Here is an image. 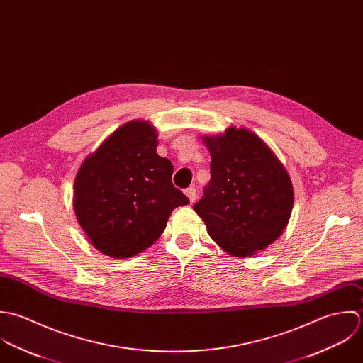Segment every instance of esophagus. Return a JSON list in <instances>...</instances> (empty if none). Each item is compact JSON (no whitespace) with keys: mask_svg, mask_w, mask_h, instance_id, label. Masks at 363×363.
<instances>
[{"mask_svg":"<svg viewBox=\"0 0 363 363\" xmlns=\"http://www.w3.org/2000/svg\"><path fill=\"white\" fill-rule=\"evenodd\" d=\"M185 195L188 196V199L191 201V203H194V201L196 199V189H195L194 186H191V188L185 189Z\"/></svg>","mask_w":363,"mask_h":363,"instance_id":"1","label":"esophagus"}]
</instances>
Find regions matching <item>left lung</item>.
Returning <instances> with one entry per match:
<instances>
[{
	"instance_id": "obj_1",
	"label": "left lung",
	"mask_w": 363,
	"mask_h": 363,
	"mask_svg": "<svg viewBox=\"0 0 363 363\" xmlns=\"http://www.w3.org/2000/svg\"><path fill=\"white\" fill-rule=\"evenodd\" d=\"M202 140L212 157V179L194 211L223 251L252 257L275 242L289 223L294 202L289 174L248 129L231 126Z\"/></svg>"
}]
</instances>
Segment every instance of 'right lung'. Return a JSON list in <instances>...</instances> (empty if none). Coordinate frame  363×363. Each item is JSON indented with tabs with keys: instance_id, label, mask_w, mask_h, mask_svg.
Wrapping results in <instances>:
<instances>
[{
	"instance_id": "add662e5",
	"label": "right lung",
	"mask_w": 363,
	"mask_h": 363,
	"mask_svg": "<svg viewBox=\"0 0 363 363\" xmlns=\"http://www.w3.org/2000/svg\"><path fill=\"white\" fill-rule=\"evenodd\" d=\"M157 129L130 121L81 164L73 208L86 240L104 255L130 258L162 234L172 211L189 199L177 189L172 162L157 154Z\"/></svg>"
}]
</instances>
